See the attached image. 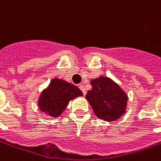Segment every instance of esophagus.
Instances as JSON below:
<instances>
[{
    "label": "esophagus",
    "instance_id": "obj_1",
    "mask_svg": "<svg viewBox=\"0 0 161 161\" xmlns=\"http://www.w3.org/2000/svg\"><path fill=\"white\" fill-rule=\"evenodd\" d=\"M78 87L80 88V90L83 92V95H86V93H87V90H86V88H85V87L83 86V85H78Z\"/></svg>",
    "mask_w": 161,
    "mask_h": 161
}]
</instances>
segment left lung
<instances>
[{
  "label": "left lung",
  "mask_w": 161,
  "mask_h": 161,
  "mask_svg": "<svg viewBox=\"0 0 161 161\" xmlns=\"http://www.w3.org/2000/svg\"><path fill=\"white\" fill-rule=\"evenodd\" d=\"M92 89L86 98L94 113L104 121H117L126 112L127 95L119 85L108 77H99L91 81Z\"/></svg>",
  "instance_id": "obj_1"
}]
</instances>
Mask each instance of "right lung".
Wrapping results in <instances>:
<instances>
[{"instance_id": "obj_1", "label": "right lung", "mask_w": 161, "mask_h": 161, "mask_svg": "<svg viewBox=\"0 0 161 161\" xmlns=\"http://www.w3.org/2000/svg\"><path fill=\"white\" fill-rule=\"evenodd\" d=\"M83 96V92L77 86L58 78H53L39 99V107L42 112L53 117L62 114L69 101L77 97Z\"/></svg>"}]
</instances>
